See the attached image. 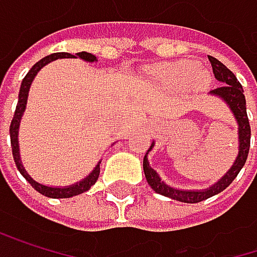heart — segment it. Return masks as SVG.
Here are the masks:
<instances>
[{"label": "heart", "mask_w": 257, "mask_h": 257, "mask_svg": "<svg viewBox=\"0 0 257 257\" xmlns=\"http://www.w3.org/2000/svg\"><path fill=\"white\" fill-rule=\"evenodd\" d=\"M157 77L169 86H183L190 83L196 89H203L209 85L210 76L207 70L199 68L196 62H172L163 64L155 70Z\"/></svg>", "instance_id": "heart-1"}]
</instances>
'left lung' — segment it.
<instances>
[{"label":"left lung","instance_id":"left-lung-1","mask_svg":"<svg viewBox=\"0 0 257 257\" xmlns=\"http://www.w3.org/2000/svg\"><path fill=\"white\" fill-rule=\"evenodd\" d=\"M209 61L212 64V70L215 77L222 83L221 86L212 89V94L219 96L221 99H224L227 102V105L230 106L231 112L234 114L237 124H239V154H237V158L234 161V164L231 166V169L212 187H209L207 190H201V192H195V190H178L174 189L168 184H164L158 174L149 166V161L145 155L143 160V171H145V177L149 183V186L160 195L169 196L172 199L181 201V203H199V201H204L219 192H222L225 187H228L231 184V181L237 177L239 171L244 168V164L247 161L248 157V151H250V136H251V130H250V121H248V115H247V108H245V96H244V89L242 85L239 83V80L236 79V76L222 64L219 62L216 58L209 56ZM152 149V146H151Z\"/></svg>","mask_w":257,"mask_h":257}]
</instances>
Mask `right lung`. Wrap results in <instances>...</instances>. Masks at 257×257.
<instances>
[{"label": "right lung", "mask_w": 257, "mask_h": 257, "mask_svg": "<svg viewBox=\"0 0 257 257\" xmlns=\"http://www.w3.org/2000/svg\"><path fill=\"white\" fill-rule=\"evenodd\" d=\"M61 58H80L86 62H94L96 61V56L91 53H86V51H80V53H76V54H71V53H54V54H50V56H45L44 59H41L39 62H36L30 71L26 74V77L23 79V83H21V88H20V96H18V105H16V109H15V115L12 118V123H10V143H12V152H13V160H15V164L18 171L21 172V175L32 184L33 189H36L39 193L48 196V198H71L74 195H80L86 190L91 189V186H94L97 178H99V174H100V164L94 168V171L91 172L85 180L73 184V186H68V187H48V186H44V184H39L36 183L24 169V166L21 164V158H20V146H18V127H20V121H21V117H23V112L26 109V103H27V96H29V89H30V85H32V80L35 79V76L38 74V71L47 65L48 62L54 61V59H61Z\"/></svg>", "instance_id": "right-lung-1"}]
</instances>
